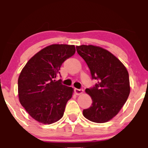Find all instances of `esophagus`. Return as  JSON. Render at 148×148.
I'll use <instances>...</instances> for the list:
<instances>
[{"label":"esophagus","mask_w":148,"mask_h":148,"mask_svg":"<svg viewBox=\"0 0 148 148\" xmlns=\"http://www.w3.org/2000/svg\"><path fill=\"white\" fill-rule=\"evenodd\" d=\"M83 92H84V90L82 89H75V93L76 95H80L83 94Z\"/></svg>","instance_id":"1"}]
</instances>
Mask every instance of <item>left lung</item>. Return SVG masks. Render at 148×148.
Returning a JSON list of instances; mask_svg holds the SVG:
<instances>
[{"instance_id": "8db88e82", "label": "left lung", "mask_w": 148, "mask_h": 148, "mask_svg": "<svg viewBox=\"0 0 148 148\" xmlns=\"http://www.w3.org/2000/svg\"><path fill=\"white\" fill-rule=\"evenodd\" d=\"M76 49L88 64L92 79L98 80L93 88L86 90L92 104L83 110V114L92 122H108L118 114L128 98V71L116 56L104 48L82 45L76 46Z\"/></svg>"}]
</instances>
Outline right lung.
Here are the masks:
<instances>
[{"label":"right lung","instance_id":"add662e5","mask_svg":"<svg viewBox=\"0 0 148 148\" xmlns=\"http://www.w3.org/2000/svg\"><path fill=\"white\" fill-rule=\"evenodd\" d=\"M75 52L74 45L52 44L30 58L18 79L19 102L30 116L43 124L60 120L73 89L56 81L60 68Z\"/></svg>","mask_w":148,"mask_h":148}]
</instances>
